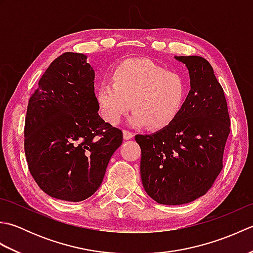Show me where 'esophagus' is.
I'll return each mask as SVG.
<instances>
[{
	"instance_id": "1",
	"label": "esophagus",
	"mask_w": 253,
	"mask_h": 253,
	"mask_svg": "<svg viewBox=\"0 0 253 253\" xmlns=\"http://www.w3.org/2000/svg\"><path fill=\"white\" fill-rule=\"evenodd\" d=\"M123 137H124V139H125V140H129V139L133 138V133L130 132V131H128V130H124L123 131Z\"/></svg>"
}]
</instances>
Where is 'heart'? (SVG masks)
I'll list each match as a JSON object with an SVG mask.
<instances>
[{"instance_id": "heart-1", "label": "heart", "mask_w": 253, "mask_h": 253, "mask_svg": "<svg viewBox=\"0 0 253 253\" xmlns=\"http://www.w3.org/2000/svg\"><path fill=\"white\" fill-rule=\"evenodd\" d=\"M112 80L96 89L102 114L112 125L120 123L130 106L131 126L164 129L179 114L187 95V82L180 74L168 72L147 58L123 62Z\"/></svg>"}]
</instances>
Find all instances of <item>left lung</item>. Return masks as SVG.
Returning <instances> with one entry per match:
<instances>
[{
	"instance_id": "8db88e82",
	"label": "left lung",
	"mask_w": 253,
	"mask_h": 253,
	"mask_svg": "<svg viewBox=\"0 0 253 253\" xmlns=\"http://www.w3.org/2000/svg\"><path fill=\"white\" fill-rule=\"evenodd\" d=\"M189 71L191 90L164 129L136 135L140 174L154 201L179 206L206 195L223 169L230 120L224 90L206 58L175 56Z\"/></svg>"
}]
</instances>
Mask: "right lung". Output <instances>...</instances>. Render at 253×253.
Segmentation results:
<instances>
[{"label": "right lung", "instance_id": "1", "mask_svg": "<svg viewBox=\"0 0 253 253\" xmlns=\"http://www.w3.org/2000/svg\"><path fill=\"white\" fill-rule=\"evenodd\" d=\"M94 71L82 53L51 63L27 107L25 154L46 195L79 202L99 189L123 132L99 115Z\"/></svg>", "mask_w": 253, "mask_h": 253}]
</instances>
